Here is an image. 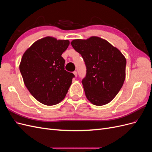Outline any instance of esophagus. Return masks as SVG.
<instances>
[{"instance_id": "esophagus-1", "label": "esophagus", "mask_w": 152, "mask_h": 152, "mask_svg": "<svg viewBox=\"0 0 152 152\" xmlns=\"http://www.w3.org/2000/svg\"><path fill=\"white\" fill-rule=\"evenodd\" d=\"M73 74H74V75H75V77H77V72H76V71H74V72H73Z\"/></svg>"}]
</instances>
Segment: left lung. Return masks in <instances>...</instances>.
<instances>
[{
  "label": "left lung",
  "mask_w": 152,
  "mask_h": 152,
  "mask_svg": "<svg viewBox=\"0 0 152 152\" xmlns=\"http://www.w3.org/2000/svg\"><path fill=\"white\" fill-rule=\"evenodd\" d=\"M71 44L81 54L86 66V75L82 80L86 98L96 106L110 103L125 80L126 58L117 48L98 37L75 39Z\"/></svg>",
  "instance_id": "obj_1"
}]
</instances>
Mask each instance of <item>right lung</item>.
<instances>
[{"instance_id":"add662e5","label":"right lung","mask_w":152,"mask_h":152,"mask_svg":"<svg viewBox=\"0 0 152 152\" xmlns=\"http://www.w3.org/2000/svg\"><path fill=\"white\" fill-rule=\"evenodd\" d=\"M68 40L46 37L37 40L23 54L20 70L30 94L45 105L59 103L65 98L75 75L65 70L61 55Z\"/></svg>"}]
</instances>
